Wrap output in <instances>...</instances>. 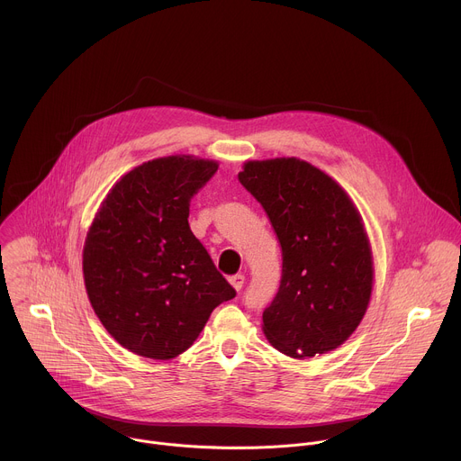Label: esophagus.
I'll return each instance as SVG.
<instances>
[{"label": "esophagus", "instance_id": "esophagus-1", "mask_svg": "<svg viewBox=\"0 0 461 461\" xmlns=\"http://www.w3.org/2000/svg\"><path fill=\"white\" fill-rule=\"evenodd\" d=\"M230 283H231V286H233L235 290H240V288L244 286V276H242V274H235V276L230 277Z\"/></svg>", "mask_w": 461, "mask_h": 461}]
</instances>
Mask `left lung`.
<instances>
[{
  "mask_svg": "<svg viewBox=\"0 0 461 461\" xmlns=\"http://www.w3.org/2000/svg\"><path fill=\"white\" fill-rule=\"evenodd\" d=\"M239 182L265 208L283 249L262 330L279 352L313 357L343 345L372 294V251L347 193L299 158L244 164Z\"/></svg>",
  "mask_w": 461,
  "mask_h": 461,
  "instance_id": "8db88e82",
  "label": "left lung"
}]
</instances>
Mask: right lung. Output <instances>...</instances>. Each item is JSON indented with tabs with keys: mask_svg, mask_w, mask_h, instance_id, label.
<instances>
[{
	"mask_svg": "<svg viewBox=\"0 0 461 461\" xmlns=\"http://www.w3.org/2000/svg\"><path fill=\"white\" fill-rule=\"evenodd\" d=\"M217 162L166 157L129 171L105 196L84 248L89 301L127 350L171 359L237 295L187 224Z\"/></svg>",
	"mask_w": 461,
	"mask_h": 461,
	"instance_id": "right-lung-1",
	"label": "right lung"
}]
</instances>
